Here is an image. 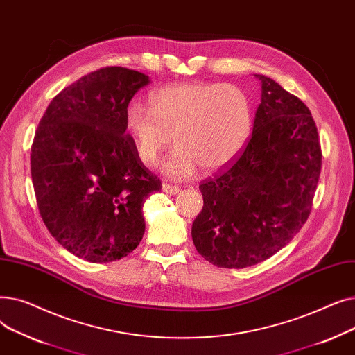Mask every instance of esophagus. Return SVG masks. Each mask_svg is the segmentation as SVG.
Masks as SVG:
<instances>
[{"label":"esophagus","mask_w":355,"mask_h":355,"mask_svg":"<svg viewBox=\"0 0 355 355\" xmlns=\"http://www.w3.org/2000/svg\"><path fill=\"white\" fill-rule=\"evenodd\" d=\"M161 189H162V191H164V193H166V194H173V196H175V194H178V193H180V187H177V185H173V184H166V182H164Z\"/></svg>","instance_id":"esophagus-1"}]
</instances>
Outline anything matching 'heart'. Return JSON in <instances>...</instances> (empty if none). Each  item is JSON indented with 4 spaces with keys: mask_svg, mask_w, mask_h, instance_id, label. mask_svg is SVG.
<instances>
[{
    "mask_svg": "<svg viewBox=\"0 0 355 355\" xmlns=\"http://www.w3.org/2000/svg\"><path fill=\"white\" fill-rule=\"evenodd\" d=\"M151 109L130 102L123 126L139 158L151 165L171 146L162 165L174 178L194 174L197 166L214 173L234 159L252 130V107L239 87L220 83H180L153 92Z\"/></svg>",
    "mask_w": 355,
    "mask_h": 355,
    "instance_id": "heart-1",
    "label": "heart"
}]
</instances>
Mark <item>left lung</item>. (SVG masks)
Listing matches in <instances>:
<instances>
[{"instance_id":"1","label":"left lung","mask_w":355,"mask_h":355,"mask_svg":"<svg viewBox=\"0 0 355 355\" xmlns=\"http://www.w3.org/2000/svg\"><path fill=\"white\" fill-rule=\"evenodd\" d=\"M262 83L253 132L225 173L202 181V210L191 236L197 252L218 268L263 262L301 230L321 174L318 130L306 105L273 79Z\"/></svg>"}]
</instances>
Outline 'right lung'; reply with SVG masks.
<instances>
[{
    "label": "right lung",
    "mask_w": 355,
    "mask_h": 355,
    "mask_svg": "<svg viewBox=\"0 0 355 355\" xmlns=\"http://www.w3.org/2000/svg\"><path fill=\"white\" fill-rule=\"evenodd\" d=\"M149 83L125 67L92 71L46 109L31 146L40 216L71 254L107 263L142 240V207L161 181L139 159L123 126L125 109Z\"/></svg>",
    "instance_id": "add662e5"
}]
</instances>
